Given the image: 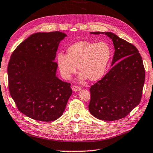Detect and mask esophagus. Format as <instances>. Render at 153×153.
Masks as SVG:
<instances>
[{
    "instance_id": "34e87169",
    "label": "esophagus",
    "mask_w": 153,
    "mask_h": 153,
    "mask_svg": "<svg viewBox=\"0 0 153 153\" xmlns=\"http://www.w3.org/2000/svg\"><path fill=\"white\" fill-rule=\"evenodd\" d=\"M72 89H73V91H74V92L79 91V90H81V87L78 86H75V85H73L72 86Z\"/></svg>"
}]
</instances>
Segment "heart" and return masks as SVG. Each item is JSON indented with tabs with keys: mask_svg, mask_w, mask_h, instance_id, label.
Wrapping results in <instances>:
<instances>
[{
	"mask_svg": "<svg viewBox=\"0 0 153 153\" xmlns=\"http://www.w3.org/2000/svg\"><path fill=\"white\" fill-rule=\"evenodd\" d=\"M67 53H59L57 58L62 75L69 79L76 72L78 66L81 80L96 81L105 73L111 59V48L105 42L96 43L82 40L71 45Z\"/></svg>",
	"mask_w": 153,
	"mask_h": 153,
	"instance_id": "obj_1",
	"label": "heart"
}]
</instances>
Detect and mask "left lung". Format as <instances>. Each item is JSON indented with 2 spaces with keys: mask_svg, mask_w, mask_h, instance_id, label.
Instances as JSON below:
<instances>
[{
  "mask_svg": "<svg viewBox=\"0 0 153 153\" xmlns=\"http://www.w3.org/2000/svg\"><path fill=\"white\" fill-rule=\"evenodd\" d=\"M105 33L113 41L115 52L110 71L90 89L88 109L93 116L115 121L127 116L141 102L145 70L138 49L111 32Z\"/></svg>",
  "mask_w": 153,
  "mask_h": 153,
  "instance_id": "8db88e82",
  "label": "left lung"
}]
</instances>
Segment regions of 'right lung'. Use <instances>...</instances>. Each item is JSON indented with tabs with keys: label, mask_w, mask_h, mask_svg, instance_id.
<instances>
[{
	"label": "right lung",
	"mask_w": 153,
	"mask_h": 153,
	"mask_svg": "<svg viewBox=\"0 0 153 153\" xmlns=\"http://www.w3.org/2000/svg\"><path fill=\"white\" fill-rule=\"evenodd\" d=\"M61 32L33 33L12 53L8 65V88L18 110L40 121L60 117L72 94L71 84L56 76L54 61Z\"/></svg>",
	"instance_id": "add662e5"
}]
</instances>
